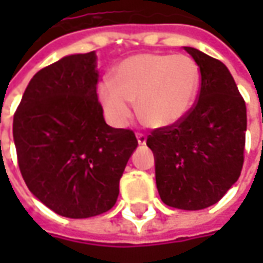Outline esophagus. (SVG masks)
<instances>
[{"label":"esophagus","instance_id":"esophagus-1","mask_svg":"<svg viewBox=\"0 0 263 263\" xmlns=\"http://www.w3.org/2000/svg\"><path fill=\"white\" fill-rule=\"evenodd\" d=\"M136 137L139 145H145V143H146V136H145L143 133H136Z\"/></svg>","mask_w":263,"mask_h":263}]
</instances>
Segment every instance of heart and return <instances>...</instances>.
Instances as JSON below:
<instances>
[{
    "instance_id": "obj_1",
    "label": "heart",
    "mask_w": 263,
    "mask_h": 263,
    "mask_svg": "<svg viewBox=\"0 0 263 263\" xmlns=\"http://www.w3.org/2000/svg\"><path fill=\"white\" fill-rule=\"evenodd\" d=\"M199 85L200 70L189 55L140 54L116 67L112 80L98 86V98L114 126L126 124L137 99V116L147 126L170 127L192 109Z\"/></svg>"
}]
</instances>
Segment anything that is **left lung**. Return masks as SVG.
<instances>
[{
    "mask_svg": "<svg viewBox=\"0 0 263 263\" xmlns=\"http://www.w3.org/2000/svg\"><path fill=\"white\" fill-rule=\"evenodd\" d=\"M200 70L197 101L177 124L155 128L146 145L155 157L161 200L197 211L217 203L240 177L245 162L246 104L219 60L184 46Z\"/></svg>",
    "mask_w": 263,
    "mask_h": 263,
    "instance_id": "obj_1",
    "label": "left lung"
}]
</instances>
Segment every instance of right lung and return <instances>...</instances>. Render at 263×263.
<instances>
[{"label": "right lung", "mask_w": 263, "mask_h": 263, "mask_svg": "<svg viewBox=\"0 0 263 263\" xmlns=\"http://www.w3.org/2000/svg\"><path fill=\"white\" fill-rule=\"evenodd\" d=\"M95 51L39 70L13 120L18 168L45 206L67 218L116 205L120 178L137 147L133 130L108 126L98 101Z\"/></svg>", "instance_id": "obj_1"}]
</instances>
